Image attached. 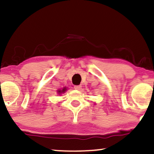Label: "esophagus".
<instances>
[{
    "instance_id": "1",
    "label": "esophagus",
    "mask_w": 154,
    "mask_h": 154,
    "mask_svg": "<svg viewBox=\"0 0 154 154\" xmlns=\"http://www.w3.org/2000/svg\"><path fill=\"white\" fill-rule=\"evenodd\" d=\"M74 89L77 90H81L82 89V86L81 85H75Z\"/></svg>"
}]
</instances>
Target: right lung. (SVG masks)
Instances as JSON below:
<instances>
[{
    "mask_svg": "<svg viewBox=\"0 0 154 154\" xmlns=\"http://www.w3.org/2000/svg\"><path fill=\"white\" fill-rule=\"evenodd\" d=\"M66 88H63V89L62 90H58V94H62V93H64V92H65V91H66Z\"/></svg>",
    "mask_w": 154,
    "mask_h": 154,
    "instance_id": "1",
    "label": "right lung"
}]
</instances>
